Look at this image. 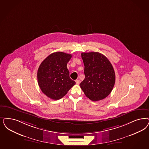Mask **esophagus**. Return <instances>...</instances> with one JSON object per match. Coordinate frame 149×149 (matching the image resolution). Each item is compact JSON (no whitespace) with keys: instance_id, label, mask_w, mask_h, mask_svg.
Segmentation results:
<instances>
[{"instance_id":"obj_1","label":"esophagus","mask_w":149,"mask_h":149,"mask_svg":"<svg viewBox=\"0 0 149 149\" xmlns=\"http://www.w3.org/2000/svg\"><path fill=\"white\" fill-rule=\"evenodd\" d=\"M75 82H76V84L77 85H79L80 84V80H76Z\"/></svg>"}]
</instances>
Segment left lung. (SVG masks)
<instances>
[{"instance_id": "1", "label": "left lung", "mask_w": 149, "mask_h": 149, "mask_svg": "<svg viewBox=\"0 0 149 149\" xmlns=\"http://www.w3.org/2000/svg\"><path fill=\"white\" fill-rule=\"evenodd\" d=\"M85 77L80 86L87 97L98 101L107 97L116 80L113 66L107 58L98 52L81 53Z\"/></svg>"}]
</instances>
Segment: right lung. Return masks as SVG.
Returning <instances> with one entry per match:
<instances>
[{
    "mask_svg": "<svg viewBox=\"0 0 149 149\" xmlns=\"http://www.w3.org/2000/svg\"><path fill=\"white\" fill-rule=\"evenodd\" d=\"M72 56L70 54L56 52L41 63L37 71V80L41 91L47 97L59 100L75 84L70 78L67 67Z\"/></svg>",
    "mask_w": 149,
    "mask_h": 149,
    "instance_id": "add662e5",
    "label": "right lung"
}]
</instances>
